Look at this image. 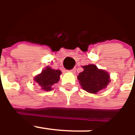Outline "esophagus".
Listing matches in <instances>:
<instances>
[{
    "label": "esophagus",
    "mask_w": 135,
    "mask_h": 135,
    "mask_svg": "<svg viewBox=\"0 0 135 135\" xmlns=\"http://www.w3.org/2000/svg\"><path fill=\"white\" fill-rule=\"evenodd\" d=\"M75 70H76V69H75V68H74V69H71V70H69V72H71V73H75Z\"/></svg>",
    "instance_id": "1"
}]
</instances>
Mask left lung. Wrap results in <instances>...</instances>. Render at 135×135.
<instances>
[{
  "mask_svg": "<svg viewBox=\"0 0 135 135\" xmlns=\"http://www.w3.org/2000/svg\"><path fill=\"white\" fill-rule=\"evenodd\" d=\"M83 71L77 79L82 88L90 93H97L107 87L110 82V75L105 70L99 69L95 65L82 66Z\"/></svg>",
  "mask_w": 135,
  "mask_h": 135,
  "instance_id": "1",
  "label": "left lung"
}]
</instances>
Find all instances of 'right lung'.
Instances as JSON below:
<instances>
[{
  "mask_svg": "<svg viewBox=\"0 0 135 135\" xmlns=\"http://www.w3.org/2000/svg\"><path fill=\"white\" fill-rule=\"evenodd\" d=\"M61 73L60 70H54L47 66L40 74L35 76L34 81L42 87V89L48 91L52 89L53 85L59 82Z\"/></svg>",
  "mask_w": 135,
  "mask_h": 135,
  "instance_id": "add662e5",
  "label": "right lung"
}]
</instances>
